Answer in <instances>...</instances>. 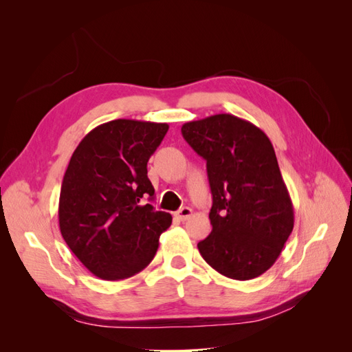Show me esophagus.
<instances>
[{
	"instance_id": "34e87169",
	"label": "esophagus",
	"mask_w": 352,
	"mask_h": 352,
	"mask_svg": "<svg viewBox=\"0 0 352 352\" xmlns=\"http://www.w3.org/2000/svg\"><path fill=\"white\" fill-rule=\"evenodd\" d=\"M176 219L179 220V221H185V220H188L190 216H192V210H190L189 207H182L180 208L177 212H176Z\"/></svg>"
}]
</instances>
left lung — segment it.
<instances>
[{
  "instance_id": "1",
  "label": "left lung",
  "mask_w": 352,
  "mask_h": 352,
  "mask_svg": "<svg viewBox=\"0 0 352 352\" xmlns=\"http://www.w3.org/2000/svg\"><path fill=\"white\" fill-rule=\"evenodd\" d=\"M207 162L212 230L198 242L212 269L235 280L267 272L294 229V207L273 145L260 127L232 114L182 126Z\"/></svg>"
}]
</instances>
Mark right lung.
<instances>
[{"label":"right lung","instance_id":"obj_1","mask_svg":"<svg viewBox=\"0 0 352 352\" xmlns=\"http://www.w3.org/2000/svg\"><path fill=\"white\" fill-rule=\"evenodd\" d=\"M167 123L117 119L83 138L63 177L58 223L63 239L92 274L122 280L144 270L172 216L155 211L146 163Z\"/></svg>","mask_w":352,"mask_h":352}]
</instances>
